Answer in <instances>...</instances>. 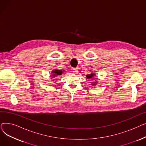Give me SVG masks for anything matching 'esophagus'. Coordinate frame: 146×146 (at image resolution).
I'll return each mask as SVG.
<instances>
[{
	"label": "esophagus",
	"instance_id": "esophagus-1",
	"mask_svg": "<svg viewBox=\"0 0 146 146\" xmlns=\"http://www.w3.org/2000/svg\"><path fill=\"white\" fill-rule=\"evenodd\" d=\"M73 72L74 73H76L78 72V68H73Z\"/></svg>",
	"mask_w": 146,
	"mask_h": 146
}]
</instances>
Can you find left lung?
I'll list each match as a JSON object with an SVG mask.
<instances>
[{
	"label": "left lung",
	"mask_w": 146,
	"mask_h": 146,
	"mask_svg": "<svg viewBox=\"0 0 146 146\" xmlns=\"http://www.w3.org/2000/svg\"><path fill=\"white\" fill-rule=\"evenodd\" d=\"M86 78H87V79H92V80L94 79V77L95 76V74L94 73H91V74H90L86 75ZM96 83H97V82H94V83H92V85L95 86Z\"/></svg>",
	"instance_id": "left-lung-1"
}]
</instances>
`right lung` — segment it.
Instances as JSON below:
<instances>
[{"mask_svg":"<svg viewBox=\"0 0 146 146\" xmlns=\"http://www.w3.org/2000/svg\"><path fill=\"white\" fill-rule=\"evenodd\" d=\"M63 71L62 70H53L52 72H51L52 74V76H51V78H56L57 77V76H60L62 74Z\"/></svg>","mask_w":146,"mask_h":146,"instance_id":"add662e5","label":"right lung"}]
</instances>
